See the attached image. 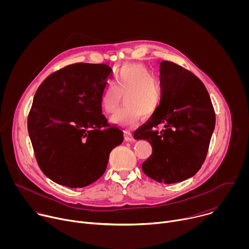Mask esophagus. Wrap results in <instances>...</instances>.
Returning a JSON list of instances; mask_svg holds the SVG:
<instances>
[{"label":"esophagus","mask_w":249,"mask_h":249,"mask_svg":"<svg viewBox=\"0 0 249 249\" xmlns=\"http://www.w3.org/2000/svg\"><path fill=\"white\" fill-rule=\"evenodd\" d=\"M125 141H127V142L134 141V137L130 131H125Z\"/></svg>","instance_id":"34e87169"}]
</instances>
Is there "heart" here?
<instances>
[{
  "instance_id": "obj_1",
  "label": "heart",
  "mask_w": 249,
  "mask_h": 249,
  "mask_svg": "<svg viewBox=\"0 0 249 249\" xmlns=\"http://www.w3.org/2000/svg\"><path fill=\"white\" fill-rule=\"evenodd\" d=\"M121 95L126 106L111 117V122L127 129L135 127L142 115L152 117L162 98L160 82L142 64L126 65L118 71L112 85L106 88L101 96L102 110L107 114L114 113L120 105Z\"/></svg>"
}]
</instances>
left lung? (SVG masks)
I'll return each mask as SVG.
<instances>
[{
  "mask_svg": "<svg viewBox=\"0 0 249 249\" xmlns=\"http://www.w3.org/2000/svg\"><path fill=\"white\" fill-rule=\"evenodd\" d=\"M161 103L158 111L134 133L147 140L153 154L142 164L144 173L165 184L186 180L207 157L216 124L215 110L204 84L188 70L169 61L160 63ZM164 126L159 132L155 128Z\"/></svg>",
  "mask_w": 249,
  "mask_h": 249,
  "instance_id": "obj_1",
  "label": "left lung"
}]
</instances>
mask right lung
I'll use <instances>...</instances> for the list:
<instances>
[{"label":"right lung","mask_w":249,"mask_h":249,"mask_svg":"<svg viewBox=\"0 0 249 249\" xmlns=\"http://www.w3.org/2000/svg\"><path fill=\"white\" fill-rule=\"evenodd\" d=\"M112 69L77 63L48 76L33 97L27 129L42 172L69 188L88 186L104 173L123 132L101 113Z\"/></svg>","instance_id":"1"}]
</instances>
